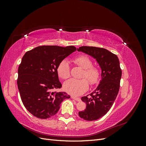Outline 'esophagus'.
I'll return each instance as SVG.
<instances>
[{
	"instance_id": "34e87169",
	"label": "esophagus",
	"mask_w": 146,
	"mask_h": 146,
	"mask_svg": "<svg viewBox=\"0 0 146 146\" xmlns=\"http://www.w3.org/2000/svg\"><path fill=\"white\" fill-rule=\"evenodd\" d=\"M71 98H72V99H74V100H76V101H77V102H80V101L81 100L80 98H77V97L71 96Z\"/></svg>"
}]
</instances>
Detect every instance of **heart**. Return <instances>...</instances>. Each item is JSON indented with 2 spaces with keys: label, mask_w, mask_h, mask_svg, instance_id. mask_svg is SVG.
Here are the masks:
<instances>
[{
  "label": "heart",
  "mask_w": 146,
  "mask_h": 146,
  "mask_svg": "<svg viewBox=\"0 0 146 146\" xmlns=\"http://www.w3.org/2000/svg\"><path fill=\"white\" fill-rule=\"evenodd\" d=\"M74 64L83 69L82 77H85L91 85L98 84L100 79V71L98 68L92 66V62L89 56L80 55L73 59ZM57 73L62 79H67L70 77V66L68 60H63L57 66ZM85 78H71L64 84V89L68 93L74 96H79L86 92L89 87V83Z\"/></svg>",
  "instance_id": "1"
}]
</instances>
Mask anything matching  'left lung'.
Segmentation results:
<instances>
[{"label":"left lung","instance_id":"obj_1","mask_svg":"<svg viewBox=\"0 0 146 146\" xmlns=\"http://www.w3.org/2000/svg\"><path fill=\"white\" fill-rule=\"evenodd\" d=\"M77 50L93 57L102 69L99 86L90 96L82 97L86 107L78 112L79 116L85 120L95 121L109 111L116 98L122 76L120 63L116 55L104 48L82 46Z\"/></svg>","mask_w":146,"mask_h":146}]
</instances>
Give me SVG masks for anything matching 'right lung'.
Masks as SVG:
<instances>
[{"instance_id": "right-lung-1", "label": "right lung", "mask_w": 146, "mask_h": 146, "mask_svg": "<svg viewBox=\"0 0 146 146\" xmlns=\"http://www.w3.org/2000/svg\"><path fill=\"white\" fill-rule=\"evenodd\" d=\"M76 50L72 46H41L23 56L18 68L17 87L24 107L34 116L47 119L54 116L61 102L70 98L65 92L53 91L62 86L57 66Z\"/></svg>"}]
</instances>
